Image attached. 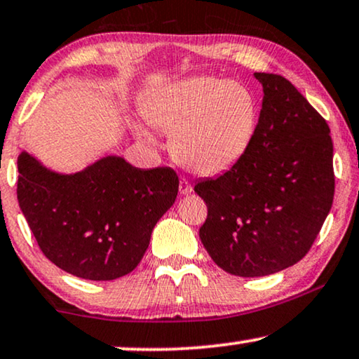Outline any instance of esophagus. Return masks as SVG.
I'll return each instance as SVG.
<instances>
[{
  "mask_svg": "<svg viewBox=\"0 0 359 359\" xmlns=\"http://www.w3.org/2000/svg\"><path fill=\"white\" fill-rule=\"evenodd\" d=\"M179 192H180V195H189L190 192H192V184H190L187 179H180Z\"/></svg>",
  "mask_w": 359,
  "mask_h": 359,
  "instance_id": "34e87169",
  "label": "esophagus"
}]
</instances>
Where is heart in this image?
I'll list each match as a JSON object with an SVG mask.
<instances>
[{"label": "heart", "mask_w": 359, "mask_h": 359, "mask_svg": "<svg viewBox=\"0 0 359 359\" xmlns=\"http://www.w3.org/2000/svg\"><path fill=\"white\" fill-rule=\"evenodd\" d=\"M147 123L170 131V151L180 164L203 175L226 172L255 137L259 103L240 82L192 76L165 85L142 104Z\"/></svg>", "instance_id": "obj_1"}]
</instances>
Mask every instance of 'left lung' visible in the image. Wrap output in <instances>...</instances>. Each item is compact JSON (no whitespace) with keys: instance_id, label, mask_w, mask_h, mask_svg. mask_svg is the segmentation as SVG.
<instances>
[{"instance_id":"left-lung-1","label":"left lung","mask_w":359,"mask_h":359,"mask_svg":"<svg viewBox=\"0 0 359 359\" xmlns=\"http://www.w3.org/2000/svg\"><path fill=\"white\" fill-rule=\"evenodd\" d=\"M262 108L250 149L217 179L195 184L207 203L200 240L233 276L294 266L317 240L335 194L325 118L283 75L256 72Z\"/></svg>"}]
</instances>
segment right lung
<instances>
[{"mask_svg":"<svg viewBox=\"0 0 359 359\" xmlns=\"http://www.w3.org/2000/svg\"><path fill=\"white\" fill-rule=\"evenodd\" d=\"M18 172L19 207L41 251L57 267L88 280L130 274L179 192L170 167L141 170L116 156L60 175L22 152Z\"/></svg>","mask_w":359,"mask_h":359,"instance_id":"right-lung-1","label":"right lung"}]
</instances>
